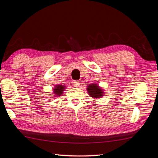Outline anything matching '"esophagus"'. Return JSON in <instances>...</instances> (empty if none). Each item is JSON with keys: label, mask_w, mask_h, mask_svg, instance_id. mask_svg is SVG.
Listing matches in <instances>:
<instances>
[{"label": "esophagus", "mask_w": 158, "mask_h": 158, "mask_svg": "<svg viewBox=\"0 0 158 158\" xmlns=\"http://www.w3.org/2000/svg\"><path fill=\"white\" fill-rule=\"evenodd\" d=\"M73 83V85L74 87H79V85L80 84L79 81H74Z\"/></svg>", "instance_id": "obj_1"}]
</instances>
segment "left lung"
<instances>
[{
    "instance_id": "1",
    "label": "left lung",
    "mask_w": 158,
    "mask_h": 158,
    "mask_svg": "<svg viewBox=\"0 0 158 158\" xmlns=\"http://www.w3.org/2000/svg\"><path fill=\"white\" fill-rule=\"evenodd\" d=\"M87 91L89 95L94 99H99L104 95V94L103 89H102V88H100L96 84H89L87 87Z\"/></svg>"
}]
</instances>
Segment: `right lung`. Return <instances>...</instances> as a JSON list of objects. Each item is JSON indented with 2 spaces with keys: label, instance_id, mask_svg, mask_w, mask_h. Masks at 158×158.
Segmentation results:
<instances>
[{
  "label": "right lung",
  "instance_id": "obj_1",
  "mask_svg": "<svg viewBox=\"0 0 158 158\" xmlns=\"http://www.w3.org/2000/svg\"><path fill=\"white\" fill-rule=\"evenodd\" d=\"M65 86L64 85H56L53 89V92L54 94H56V96H61L64 93Z\"/></svg>",
  "mask_w": 158,
  "mask_h": 158
}]
</instances>
